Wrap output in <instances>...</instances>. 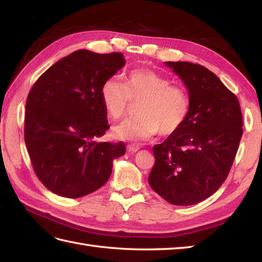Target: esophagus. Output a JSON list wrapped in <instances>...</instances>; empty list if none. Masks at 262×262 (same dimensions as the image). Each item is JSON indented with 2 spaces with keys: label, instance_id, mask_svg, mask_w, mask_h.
<instances>
[{
  "label": "esophagus",
  "instance_id": "esophagus-1",
  "mask_svg": "<svg viewBox=\"0 0 262 262\" xmlns=\"http://www.w3.org/2000/svg\"><path fill=\"white\" fill-rule=\"evenodd\" d=\"M138 149H140V147L134 146V145H129V146H128V151H129L130 153H135V152L138 151Z\"/></svg>",
  "mask_w": 262,
  "mask_h": 262
}]
</instances>
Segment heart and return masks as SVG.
<instances>
[{
  "label": "heart",
  "mask_w": 262,
  "mask_h": 262,
  "mask_svg": "<svg viewBox=\"0 0 262 262\" xmlns=\"http://www.w3.org/2000/svg\"><path fill=\"white\" fill-rule=\"evenodd\" d=\"M101 100L113 119H120L133 102H140L137 116L114 128V136L122 141H146L159 132L164 136L174 135L185 125L190 110L186 89L148 69L130 71L125 84L116 77L108 79L101 86Z\"/></svg>",
  "instance_id": "1"
}]
</instances>
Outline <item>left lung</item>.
Listing matches in <instances>:
<instances>
[{
	"label": "left lung",
	"mask_w": 262,
	"mask_h": 262,
	"mask_svg": "<svg viewBox=\"0 0 262 262\" xmlns=\"http://www.w3.org/2000/svg\"><path fill=\"white\" fill-rule=\"evenodd\" d=\"M185 83L190 110L181 129L153 146L149 186L172 205L189 206L217 191L234 162L243 134L240 103L213 72L165 62Z\"/></svg>",
	"instance_id": "obj_1"
}]
</instances>
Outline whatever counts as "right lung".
Returning <instances> with one entry per match:
<instances>
[{
	"label": "right lung",
	"instance_id": "add662e5",
	"mask_svg": "<svg viewBox=\"0 0 262 262\" xmlns=\"http://www.w3.org/2000/svg\"><path fill=\"white\" fill-rule=\"evenodd\" d=\"M126 60L80 49L51 66L28 94L25 142L38 179L66 198L86 196L110 178L125 144L97 142L109 128L101 86Z\"/></svg>",
	"mask_w": 262,
	"mask_h": 262
}]
</instances>
